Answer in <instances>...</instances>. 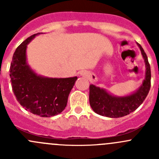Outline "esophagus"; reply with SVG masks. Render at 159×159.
Here are the masks:
<instances>
[{"mask_svg": "<svg viewBox=\"0 0 159 159\" xmlns=\"http://www.w3.org/2000/svg\"><path fill=\"white\" fill-rule=\"evenodd\" d=\"M80 75H81V76H87L88 72L85 71V70H81V71L80 72Z\"/></svg>", "mask_w": 159, "mask_h": 159, "instance_id": "esophagus-1", "label": "esophagus"}]
</instances>
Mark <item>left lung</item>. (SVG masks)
<instances>
[{"instance_id": "8db88e82", "label": "left lung", "mask_w": 159, "mask_h": 159, "mask_svg": "<svg viewBox=\"0 0 159 159\" xmlns=\"http://www.w3.org/2000/svg\"><path fill=\"white\" fill-rule=\"evenodd\" d=\"M145 64V76L140 87L129 95L115 96L105 89L90 84L89 102L95 113L108 118H121L135 111L145 101L151 87V68L148 57L142 46L137 43Z\"/></svg>"}]
</instances>
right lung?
I'll return each mask as SVG.
<instances>
[{
  "mask_svg": "<svg viewBox=\"0 0 159 159\" xmlns=\"http://www.w3.org/2000/svg\"><path fill=\"white\" fill-rule=\"evenodd\" d=\"M27 38L16 49L10 67L12 90L25 110L41 117H51L62 112L78 77L53 78L35 73L27 62V46L35 36Z\"/></svg>",
  "mask_w": 159,
  "mask_h": 159,
  "instance_id": "obj_1",
  "label": "right lung"
}]
</instances>
